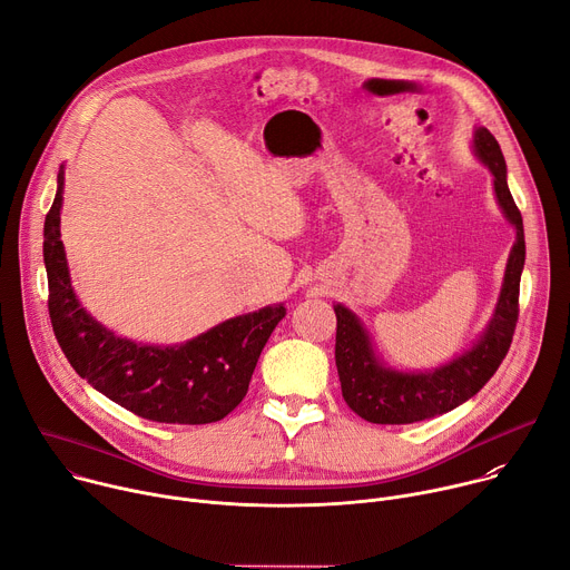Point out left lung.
<instances>
[{"label":"left lung","instance_id":"8db88e82","mask_svg":"<svg viewBox=\"0 0 570 570\" xmlns=\"http://www.w3.org/2000/svg\"><path fill=\"white\" fill-rule=\"evenodd\" d=\"M471 150L480 165L490 169L497 203L517 232L494 313L478 338L451 361L433 370H399L376 354L363 320L350 306L334 304L343 396L358 417L372 424H413L458 409L494 376L512 345L525 264L523 218L508 187V167L497 137L482 126L473 128Z\"/></svg>","mask_w":570,"mask_h":570}]
</instances>
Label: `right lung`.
<instances>
[{
  "mask_svg": "<svg viewBox=\"0 0 570 570\" xmlns=\"http://www.w3.org/2000/svg\"><path fill=\"white\" fill-rule=\"evenodd\" d=\"M65 165L45 218L49 315L69 365L121 409L161 424H212L232 413L248 392L253 372L284 304L229 317L191 341L150 345L117 336L83 306L71 286L60 240Z\"/></svg>",
  "mask_w": 570,
  "mask_h": 570,
  "instance_id": "obj_1",
  "label": "right lung"
}]
</instances>
